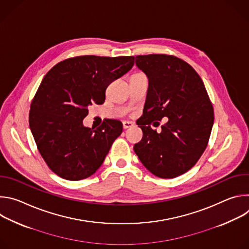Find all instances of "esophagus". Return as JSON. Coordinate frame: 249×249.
I'll return each instance as SVG.
<instances>
[{"label": "esophagus", "mask_w": 249, "mask_h": 249, "mask_svg": "<svg viewBox=\"0 0 249 249\" xmlns=\"http://www.w3.org/2000/svg\"><path fill=\"white\" fill-rule=\"evenodd\" d=\"M132 126H134V123H133V122H130V121H123V128H124V129L131 128Z\"/></svg>", "instance_id": "obj_1"}]
</instances>
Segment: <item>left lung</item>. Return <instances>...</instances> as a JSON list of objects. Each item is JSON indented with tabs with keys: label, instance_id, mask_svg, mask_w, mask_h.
I'll return each instance as SVG.
<instances>
[{
	"label": "left lung",
	"instance_id": "8db88e82",
	"mask_svg": "<svg viewBox=\"0 0 249 249\" xmlns=\"http://www.w3.org/2000/svg\"><path fill=\"white\" fill-rule=\"evenodd\" d=\"M149 79L143 115L138 122L143 138L134 145L141 162L160 178H174L191 167L208 146L214 108L204 83L185 61L173 55L136 57ZM168 122L158 133L150 125Z\"/></svg>",
	"mask_w": 249,
	"mask_h": 249
}]
</instances>
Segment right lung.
I'll use <instances>...</instances> for the list:
<instances>
[{
  "label": "right lung",
  "mask_w": 249,
  "mask_h": 249,
  "mask_svg": "<svg viewBox=\"0 0 249 249\" xmlns=\"http://www.w3.org/2000/svg\"><path fill=\"white\" fill-rule=\"evenodd\" d=\"M134 56H77L61 61L43 78L29 110V127L48 167L67 180H82L102 164L123 130L116 119L96 129L84 127L92 103L134 65Z\"/></svg>",
  "instance_id": "obj_1"
}]
</instances>
